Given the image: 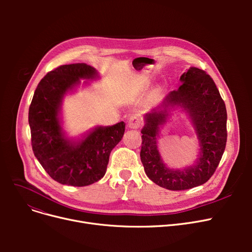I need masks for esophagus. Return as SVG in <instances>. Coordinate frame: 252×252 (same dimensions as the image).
<instances>
[{
  "label": "esophagus",
  "mask_w": 252,
  "mask_h": 252,
  "mask_svg": "<svg viewBox=\"0 0 252 252\" xmlns=\"http://www.w3.org/2000/svg\"><path fill=\"white\" fill-rule=\"evenodd\" d=\"M129 128H134V129H138L141 127L142 126V119L140 118V116L138 115H134L129 117L128 119V124H127Z\"/></svg>",
  "instance_id": "obj_1"
}]
</instances>
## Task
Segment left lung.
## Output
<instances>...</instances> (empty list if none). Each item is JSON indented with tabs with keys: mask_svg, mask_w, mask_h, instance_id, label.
Wrapping results in <instances>:
<instances>
[{
	"mask_svg": "<svg viewBox=\"0 0 252 252\" xmlns=\"http://www.w3.org/2000/svg\"><path fill=\"white\" fill-rule=\"evenodd\" d=\"M180 81L179 89L170 92L159 106L145 116L140 152L147 177L158 186L174 191L206 183L218 168L227 143L226 105L214 79L204 70L191 67ZM175 104H180L192 117L202 147L195 165L183 171L165 168L156 145L159 126L165 121L169 107Z\"/></svg>",
	"mask_w": 252,
	"mask_h": 252,
	"instance_id": "1",
	"label": "left lung"
}]
</instances>
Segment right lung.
<instances>
[{"mask_svg": "<svg viewBox=\"0 0 252 252\" xmlns=\"http://www.w3.org/2000/svg\"><path fill=\"white\" fill-rule=\"evenodd\" d=\"M97 71L90 65H61L49 71L38 83L29 111L32 146L47 174L62 185L84 187L101 180L107 169L111 150L122 140L126 124L97 127L77 144L65 140L59 123L62 97Z\"/></svg>", "mask_w": 252, "mask_h": 252, "instance_id": "1", "label": "right lung"}]
</instances>
